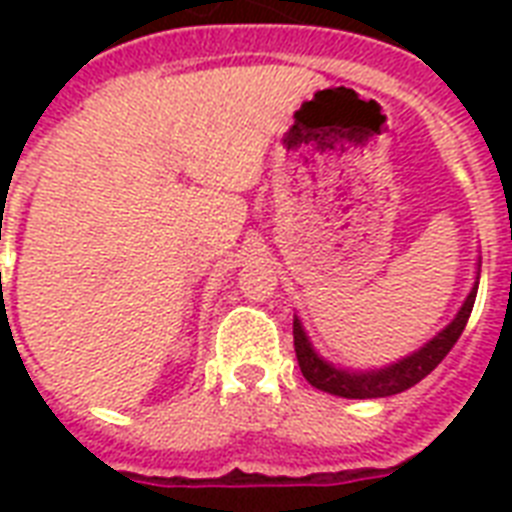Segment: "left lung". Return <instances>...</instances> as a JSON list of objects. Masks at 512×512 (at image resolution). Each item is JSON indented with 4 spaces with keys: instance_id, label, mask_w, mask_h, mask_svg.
<instances>
[{
    "instance_id": "left-lung-1",
    "label": "left lung",
    "mask_w": 512,
    "mask_h": 512,
    "mask_svg": "<svg viewBox=\"0 0 512 512\" xmlns=\"http://www.w3.org/2000/svg\"><path fill=\"white\" fill-rule=\"evenodd\" d=\"M478 281L470 289L468 300L462 303L460 313L454 316V321L446 329H441L430 342H425L420 350H414L412 356L401 358L398 364L382 366V369H372V372H348V369H337V366L327 364L324 358L313 350L311 340L305 335L303 324L295 316V324H292V335H295V353L297 364H300V372L313 388L324 390V393H332V396L342 398H385L396 396V393H404L412 385L428 377L433 369H436L441 361L446 358V353L454 348V342L460 340L462 329L468 324L470 311H473V303H476Z\"/></svg>"
}]
</instances>
